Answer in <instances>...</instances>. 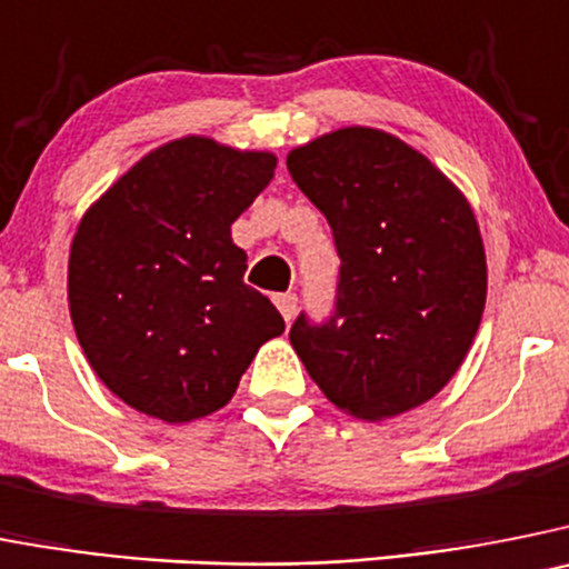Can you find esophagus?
<instances>
[{"instance_id":"obj_1","label":"esophagus","mask_w":569,"mask_h":569,"mask_svg":"<svg viewBox=\"0 0 569 569\" xmlns=\"http://www.w3.org/2000/svg\"><path fill=\"white\" fill-rule=\"evenodd\" d=\"M273 301H276V307H279L281 316H284V321H293L296 310H299V296H296V293H279Z\"/></svg>"}]
</instances>
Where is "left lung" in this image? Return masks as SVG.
<instances>
[{
	"instance_id": "obj_1",
	"label": "left lung",
	"mask_w": 569,
	"mask_h": 569,
	"mask_svg": "<svg viewBox=\"0 0 569 569\" xmlns=\"http://www.w3.org/2000/svg\"><path fill=\"white\" fill-rule=\"evenodd\" d=\"M288 171L327 217L341 259L330 316L301 312L290 327L307 372L363 420L426 403L460 369L486 307L471 206L431 160L367 127L293 149Z\"/></svg>"
}]
</instances>
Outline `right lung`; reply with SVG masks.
I'll use <instances>...</instances> for the list:
<instances>
[{
    "instance_id": "right-lung-1",
    "label": "right lung",
    "mask_w": 569,
    "mask_h": 569,
    "mask_svg": "<svg viewBox=\"0 0 569 569\" xmlns=\"http://www.w3.org/2000/svg\"><path fill=\"white\" fill-rule=\"evenodd\" d=\"M268 152L182 138L146 154L83 213L70 316L83 356L123 403L166 423L222 409L268 338L284 332L244 284L239 213L273 177Z\"/></svg>"
}]
</instances>
